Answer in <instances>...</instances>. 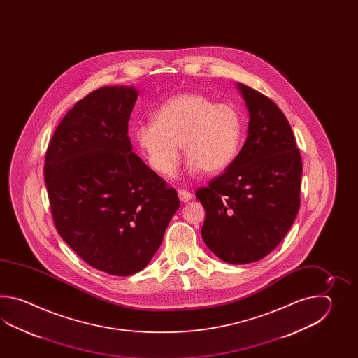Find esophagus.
<instances>
[{
    "mask_svg": "<svg viewBox=\"0 0 358 358\" xmlns=\"http://www.w3.org/2000/svg\"><path fill=\"white\" fill-rule=\"evenodd\" d=\"M178 196H179V199H180L182 202H188V201H190V199L193 198L190 192H187V190L184 189L178 190Z\"/></svg>",
    "mask_w": 358,
    "mask_h": 358,
    "instance_id": "1",
    "label": "esophagus"
}]
</instances>
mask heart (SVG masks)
Wrapping results in <instances>:
<instances>
[{
	"mask_svg": "<svg viewBox=\"0 0 358 358\" xmlns=\"http://www.w3.org/2000/svg\"><path fill=\"white\" fill-rule=\"evenodd\" d=\"M153 119L139 124L134 136L150 166L161 176H174L182 145L192 174L203 169L207 173L224 170L239 151L243 133L239 111L202 93H182L166 99Z\"/></svg>",
	"mask_w": 358,
	"mask_h": 358,
	"instance_id": "1",
	"label": "heart"
}]
</instances>
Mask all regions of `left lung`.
Here are the masks:
<instances>
[{
    "mask_svg": "<svg viewBox=\"0 0 358 358\" xmlns=\"http://www.w3.org/2000/svg\"><path fill=\"white\" fill-rule=\"evenodd\" d=\"M236 88L250 114L245 143L196 197L205 207L206 245L222 261L243 265L275 250L294 222L302 160L282 110L244 84Z\"/></svg>",
    "mask_w": 358,
    "mask_h": 358,
    "instance_id": "obj_1",
    "label": "left lung"
}]
</instances>
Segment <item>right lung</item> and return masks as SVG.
Wrapping results in <instances>:
<instances>
[{"mask_svg":"<svg viewBox=\"0 0 358 358\" xmlns=\"http://www.w3.org/2000/svg\"><path fill=\"white\" fill-rule=\"evenodd\" d=\"M134 87L92 92L65 115L48 145L45 182L55 227L92 267L115 276L145 268L180 202L131 152Z\"/></svg>","mask_w":358,"mask_h":358,"instance_id":"add662e5","label":"right lung"}]
</instances>
